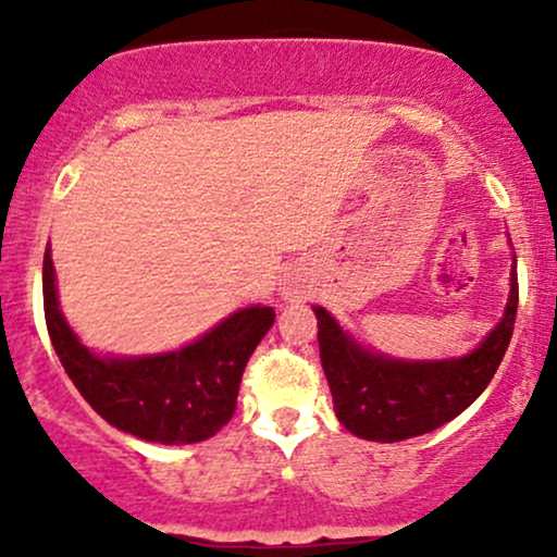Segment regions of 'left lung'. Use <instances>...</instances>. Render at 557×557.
I'll use <instances>...</instances> for the list:
<instances>
[{"instance_id":"8db88e82","label":"left lung","mask_w":557,"mask_h":557,"mask_svg":"<svg viewBox=\"0 0 557 557\" xmlns=\"http://www.w3.org/2000/svg\"><path fill=\"white\" fill-rule=\"evenodd\" d=\"M519 309V280L497 327L469 356L445 361H398L372 354L317 306L319 356L341 424L356 437L400 443L456 419L474 403L500 367Z\"/></svg>"}]
</instances>
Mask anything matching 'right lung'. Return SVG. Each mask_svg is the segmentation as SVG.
Wrapping results in <instances>:
<instances>
[{"mask_svg":"<svg viewBox=\"0 0 557 557\" xmlns=\"http://www.w3.org/2000/svg\"><path fill=\"white\" fill-rule=\"evenodd\" d=\"M44 317L57 356L88 406L117 430L162 445L201 443L227 424L243 369L274 324L272 306H251L172 354L101 359L62 317L49 248L44 253Z\"/></svg>","mask_w":557,"mask_h":557,"instance_id":"add662e5","label":"right lung"}]
</instances>
